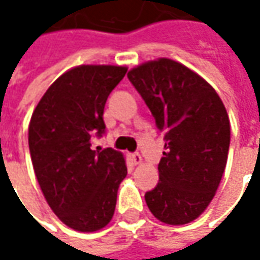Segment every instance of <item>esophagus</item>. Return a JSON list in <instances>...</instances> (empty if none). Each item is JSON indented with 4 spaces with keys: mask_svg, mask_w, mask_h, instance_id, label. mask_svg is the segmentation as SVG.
I'll return each mask as SVG.
<instances>
[{
    "mask_svg": "<svg viewBox=\"0 0 260 260\" xmlns=\"http://www.w3.org/2000/svg\"><path fill=\"white\" fill-rule=\"evenodd\" d=\"M132 160L135 162V165H140V164L143 162V159H142V155H140V153H137V152L132 155Z\"/></svg>",
    "mask_w": 260,
    "mask_h": 260,
    "instance_id": "34e87169",
    "label": "esophagus"
}]
</instances>
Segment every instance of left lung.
Here are the masks:
<instances>
[{
  "mask_svg": "<svg viewBox=\"0 0 260 260\" xmlns=\"http://www.w3.org/2000/svg\"><path fill=\"white\" fill-rule=\"evenodd\" d=\"M164 133L159 182L146 204L166 224H186L211 203L224 174L230 121L214 88L186 66L159 59L127 74Z\"/></svg>",
  "mask_w": 260,
  "mask_h": 260,
  "instance_id": "1",
  "label": "left lung"
}]
</instances>
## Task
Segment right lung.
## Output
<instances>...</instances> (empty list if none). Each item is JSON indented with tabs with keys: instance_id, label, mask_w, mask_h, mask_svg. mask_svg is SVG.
Segmentation results:
<instances>
[{
	"instance_id": "add662e5",
	"label": "right lung",
	"mask_w": 260,
	"mask_h": 260,
	"mask_svg": "<svg viewBox=\"0 0 260 260\" xmlns=\"http://www.w3.org/2000/svg\"><path fill=\"white\" fill-rule=\"evenodd\" d=\"M125 72L124 66H76L50 85L30 120L28 149L42 192L53 213L78 232L110 223L127 175L120 152L91 149L92 137L105 133V103Z\"/></svg>"
}]
</instances>
